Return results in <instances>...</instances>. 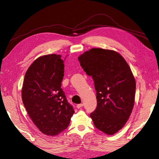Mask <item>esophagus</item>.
Here are the masks:
<instances>
[{
  "label": "esophagus",
  "instance_id": "34e87169",
  "mask_svg": "<svg viewBox=\"0 0 159 159\" xmlns=\"http://www.w3.org/2000/svg\"><path fill=\"white\" fill-rule=\"evenodd\" d=\"M83 106V104H78L77 105V108H81V107H82Z\"/></svg>",
  "mask_w": 159,
  "mask_h": 159
}]
</instances>
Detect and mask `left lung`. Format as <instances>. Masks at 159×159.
I'll use <instances>...</instances> for the list:
<instances>
[{"mask_svg":"<svg viewBox=\"0 0 159 159\" xmlns=\"http://www.w3.org/2000/svg\"><path fill=\"white\" fill-rule=\"evenodd\" d=\"M78 60L97 92V106L90 116L97 129L113 135L124 127L134 107L136 80L132 70L124 57L111 50L92 48Z\"/></svg>","mask_w":159,"mask_h":159,"instance_id":"8db88e82","label":"left lung"}]
</instances>
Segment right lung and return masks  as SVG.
<instances>
[{
  "mask_svg": "<svg viewBox=\"0 0 159 159\" xmlns=\"http://www.w3.org/2000/svg\"><path fill=\"white\" fill-rule=\"evenodd\" d=\"M56 54L39 57L27 69L21 89L23 103L34 125L48 136H56L70 124L75 113L61 83L64 60Z\"/></svg>",
  "mask_w": 159,
  "mask_h": 159,
  "instance_id": "obj_1",
  "label": "right lung"
}]
</instances>
